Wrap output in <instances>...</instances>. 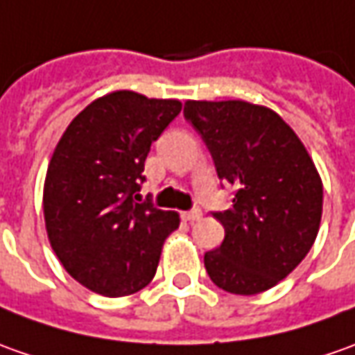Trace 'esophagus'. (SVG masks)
I'll list each match as a JSON object with an SVG mask.
<instances>
[{
    "label": "esophagus",
    "mask_w": 355,
    "mask_h": 355,
    "mask_svg": "<svg viewBox=\"0 0 355 355\" xmlns=\"http://www.w3.org/2000/svg\"><path fill=\"white\" fill-rule=\"evenodd\" d=\"M200 218H202V209H198V208L190 209V211H184V214H182V219H184V221H190V223H192V221H198Z\"/></svg>",
    "instance_id": "obj_1"
}]
</instances>
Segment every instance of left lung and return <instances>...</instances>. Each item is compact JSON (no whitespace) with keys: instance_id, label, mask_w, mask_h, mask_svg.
Segmentation results:
<instances>
[{"instance_id":"left-lung-1","label":"left lung","mask_w":355,"mask_h":355,"mask_svg":"<svg viewBox=\"0 0 355 355\" xmlns=\"http://www.w3.org/2000/svg\"><path fill=\"white\" fill-rule=\"evenodd\" d=\"M218 177L235 187L233 208L214 214L221 247L204 254L218 288L257 295L307 257L320 227L322 180L297 134L272 108L247 101H187Z\"/></svg>"}]
</instances>
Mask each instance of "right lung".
<instances>
[{
  "instance_id": "add662e5",
  "label": "right lung",
  "mask_w": 355,
  "mask_h": 355,
  "mask_svg": "<svg viewBox=\"0 0 355 355\" xmlns=\"http://www.w3.org/2000/svg\"><path fill=\"white\" fill-rule=\"evenodd\" d=\"M182 108L177 98L112 91L77 114L48 163L46 233L58 260L87 289L122 297L157 272L177 211L137 204L151 144Z\"/></svg>"
}]
</instances>
